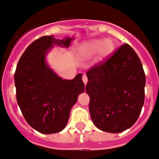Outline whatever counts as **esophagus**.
<instances>
[{
	"label": "esophagus",
	"instance_id": "obj_1",
	"mask_svg": "<svg viewBox=\"0 0 159 159\" xmlns=\"http://www.w3.org/2000/svg\"><path fill=\"white\" fill-rule=\"evenodd\" d=\"M82 81H83V82H84V84H85V85H86V84L87 83L88 78H87V77H86V75H83V76H82Z\"/></svg>",
	"mask_w": 159,
	"mask_h": 159
}]
</instances>
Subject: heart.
<instances>
[{"label":"heart","mask_w":159,"mask_h":159,"mask_svg":"<svg viewBox=\"0 0 159 159\" xmlns=\"http://www.w3.org/2000/svg\"><path fill=\"white\" fill-rule=\"evenodd\" d=\"M116 48L115 42L111 39H93L84 43L79 48V53L83 58H90L99 52V60L106 59L112 54Z\"/></svg>","instance_id":"b5f03b06"}]
</instances>
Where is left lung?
<instances>
[{
    "label": "left lung",
    "mask_w": 159,
    "mask_h": 159,
    "mask_svg": "<svg viewBox=\"0 0 159 159\" xmlns=\"http://www.w3.org/2000/svg\"><path fill=\"white\" fill-rule=\"evenodd\" d=\"M89 110L96 127L118 133L132 127L145 101V74L139 57L128 43L86 73Z\"/></svg>",
    "instance_id": "left-lung-1"
}]
</instances>
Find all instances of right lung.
Wrapping results in <instances>:
<instances>
[{
    "label": "right lung",
    "mask_w": 159,
    "mask_h": 159,
    "mask_svg": "<svg viewBox=\"0 0 159 159\" xmlns=\"http://www.w3.org/2000/svg\"><path fill=\"white\" fill-rule=\"evenodd\" d=\"M73 38L57 39L43 36L29 45L18 61L14 73L17 102L26 122L44 134L65 128L72 107L85 90L81 73L73 80L58 77L46 62L53 44L69 48Z\"/></svg>",
    "instance_id": "1"
}]
</instances>
